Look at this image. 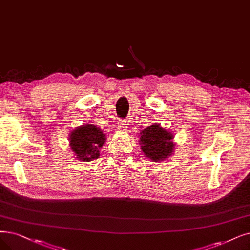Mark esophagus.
I'll return each mask as SVG.
<instances>
[{
    "mask_svg": "<svg viewBox=\"0 0 250 250\" xmlns=\"http://www.w3.org/2000/svg\"><path fill=\"white\" fill-rule=\"evenodd\" d=\"M118 129H119L120 131L126 132L127 131V125L124 122H119L118 123Z\"/></svg>",
    "mask_w": 250,
    "mask_h": 250,
    "instance_id": "esophagus-1",
    "label": "esophagus"
}]
</instances>
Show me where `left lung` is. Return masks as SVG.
<instances>
[{
    "mask_svg": "<svg viewBox=\"0 0 250 250\" xmlns=\"http://www.w3.org/2000/svg\"><path fill=\"white\" fill-rule=\"evenodd\" d=\"M139 145L145 156L154 162L164 161L175 149L174 135L161 125L155 123L141 131Z\"/></svg>",
    "mask_w": 250,
    "mask_h": 250,
    "instance_id": "obj_1",
    "label": "left lung"
}]
</instances>
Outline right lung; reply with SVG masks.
<instances>
[{"instance_id":"right-lung-1","label":"right lung","mask_w":250,"mask_h":250,"mask_svg":"<svg viewBox=\"0 0 250 250\" xmlns=\"http://www.w3.org/2000/svg\"><path fill=\"white\" fill-rule=\"evenodd\" d=\"M69 147L77 160L90 162L101 156V148L106 141V135L93 124L79 126L69 133Z\"/></svg>"}]
</instances>
